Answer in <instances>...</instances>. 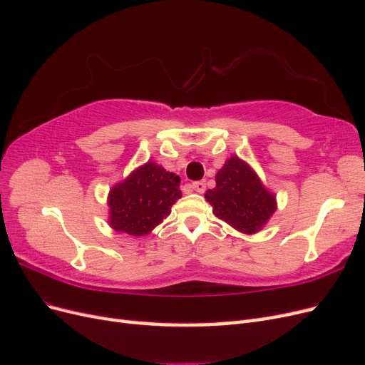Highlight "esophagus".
Instances as JSON below:
<instances>
[{"instance_id": "1", "label": "esophagus", "mask_w": 365, "mask_h": 365, "mask_svg": "<svg viewBox=\"0 0 365 365\" xmlns=\"http://www.w3.org/2000/svg\"><path fill=\"white\" fill-rule=\"evenodd\" d=\"M192 189L197 193H204L205 192V181H196L192 184Z\"/></svg>"}]
</instances>
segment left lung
I'll list each match as a JSON object with an SVG mask.
<instances>
[{
    "label": "left lung",
    "mask_w": 365,
    "mask_h": 365,
    "mask_svg": "<svg viewBox=\"0 0 365 365\" xmlns=\"http://www.w3.org/2000/svg\"><path fill=\"white\" fill-rule=\"evenodd\" d=\"M216 187L205 192L213 213L240 233L254 235L274 215L275 195L264 187L251 165L233 155L216 173Z\"/></svg>",
    "instance_id": "8db88e82"
}]
</instances>
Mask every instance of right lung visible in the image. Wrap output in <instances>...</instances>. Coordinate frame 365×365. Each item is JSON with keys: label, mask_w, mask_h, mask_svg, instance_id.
Here are the masks:
<instances>
[{"label": "right lung", "mask_w": 365, "mask_h": 365, "mask_svg": "<svg viewBox=\"0 0 365 365\" xmlns=\"http://www.w3.org/2000/svg\"><path fill=\"white\" fill-rule=\"evenodd\" d=\"M180 182L178 175L157 163L140 165L109 190V227L129 236L149 235L181 197Z\"/></svg>", "instance_id": "1"}]
</instances>
